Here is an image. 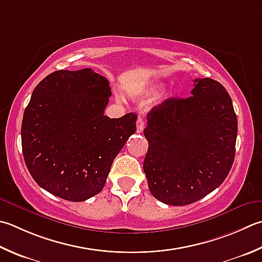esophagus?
<instances>
[{
	"label": "esophagus",
	"instance_id": "1",
	"mask_svg": "<svg viewBox=\"0 0 262 262\" xmlns=\"http://www.w3.org/2000/svg\"><path fill=\"white\" fill-rule=\"evenodd\" d=\"M144 126H145V122L144 120L142 119V118L140 117L137 119V122H136V132L137 133H142L143 129H144Z\"/></svg>",
	"mask_w": 262,
	"mask_h": 262
}]
</instances>
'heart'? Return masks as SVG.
I'll use <instances>...</instances> for the list:
<instances>
[{"mask_svg": "<svg viewBox=\"0 0 262 262\" xmlns=\"http://www.w3.org/2000/svg\"><path fill=\"white\" fill-rule=\"evenodd\" d=\"M160 89H161V85H160V84H156V85H153V86L151 87L150 92H151V93H156V92H158Z\"/></svg>", "mask_w": 262, "mask_h": 262, "instance_id": "b5f03b06", "label": "heart"}]
</instances>
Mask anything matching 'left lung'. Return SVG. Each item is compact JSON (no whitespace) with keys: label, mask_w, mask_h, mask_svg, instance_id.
<instances>
[{"label":"left lung","mask_w":262,"mask_h":262,"mask_svg":"<svg viewBox=\"0 0 262 262\" xmlns=\"http://www.w3.org/2000/svg\"><path fill=\"white\" fill-rule=\"evenodd\" d=\"M192 96L167 99L147 114L143 163L153 196L187 206L220 186L233 166L237 118L217 80H194Z\"/></svg>","instance_id":"8db88e82"}]
</instances>
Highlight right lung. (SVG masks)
Wrapping results in <instances>:
<instances>
[{"label":"right lung","mask_w":262,"mask_h":262,"mask_svg":"<svg viewBox=\"0 0 262 262\" xmlns=\"http://www.w3.org/2000/svg\"><path fill=\"white\" fill-rule=\"evenodd\" d=\"M109 80L90 68L58 70L33 91L21 125L30 175L55 196L81 202L102 191L112 162L136 132L135 114L104 116Z\"/></svg>","instance_id":"1"}]
</instances>
